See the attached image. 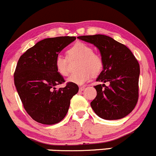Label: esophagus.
<instances>
[{
    "mask_svg": "<svg viewBox=\"0 0 156 156\" xmlns=\"http://www.w3.org/2000/svg\"><path fill=\"white\" fill-rule=\"evenodd\" d=\"M84 89H85L84 87H80V88H79V91H80V92L83 91V90H84Z\"/></svg>",
    "mask_w": 156,
    "mask_h": 156,
    "instance_id": "obj_1",
    "label": "esophagus"
}]
</instances>
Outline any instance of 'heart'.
I'll return each instance as SVG.
<instances>
[{
  "label": "heart",
  "instance_id": "1",
  "mask_svg": "<svg viewBox=\"0 0 156 156\" xmlns=\"http://www.w3.org/2000/svg\"><path fill=\"white\" fill-rule=\"evenodd\" d=\"M69 58H78L81 59L79 64V73L71 75L67 78L69 83L77 85H83L91 79L92 74L96 75L103 68V60L101 56L93 52V49L85 43L78 42L74 44L68 51ZM56 69L62 76L69 74L67 67V58L61 54L57 55L55 61Z\"/></svg>",
  "mask_w": 156,
  "mask_h": 156
}]
</instances>
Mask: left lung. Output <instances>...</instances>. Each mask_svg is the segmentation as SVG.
<instances>
[{"label":"left lung","mask_w":156,"mask_h":156,"mask_svg":"<svg viewBox=\"0 0 156 156\" xmlns=\"http://www.w3.org/2000/svg\"><path fill=\"white\" fill-rule=\"evenodd\" d=\"M78 39L93 44L100 52L103 69L94 87L95 98L90 103L97 115L105 120H117L129 115L138 99L140 66L132 52L124 44L104 35H83ZM108 82L106 86L104 83Z\"/></svg>","instance_id":"left-lung-1"}]
</instances>
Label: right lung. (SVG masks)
I'll return each mask as SVG.
<instances>
[{"instance_id":"right-lung-1","label":"right lung","mask_w":156,"mask_h":156,"mask_svg":"<svg viewBox=\"0 0 156 156\" xmlns=\"http://www.w3.org/2000/svg\"><path fill=\"white\" fill-rule=\"evenodd\" d=\"M75 39L72 36L45 38L18 60L14 74L15 87L26 111L37 122L48 125L60 122L67 113L71 98L78 93L75 83L55 88L65 82L56 69V56Z\"/></svg>"}]
</instances>
